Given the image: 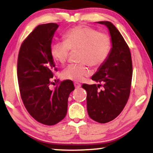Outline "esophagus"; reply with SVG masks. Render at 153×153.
Returning <instances> with one entry per match:
<instances>
[{
	"label": "esophagus",
	"instance_id": "34e87169",
	"mask_svg": "<svg viewBox=\"0 0 153 153\" xmlns=\"http://www.w3.org/2000/svg\"><path fill=\"white\" fill-rule=\"evenodd\" d=\"M74 86H75V88H79L81 87V84L79 83H78V82H74Z\"/></svg>",
	"mask_w": 153,
	"mask_h": 153
}]
</instances>
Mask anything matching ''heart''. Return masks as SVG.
I'll return each mask as SVG.
<instances>
[{
    "label": "heart",
    "mask_w": 153,
    "mask_h": 153,
    "mask_svg": "<svg viewBox=\"0 0 153 153\" xmlns=\"http://www.w3.org/2000/svg\"><path fill=\"white\" fill-rule=\"evenodd\" d=\"M65 41H56L51 45V55L55 61L64 64L68 61L70 50L79 49L80 63L69 65L62 72V77L80 81L88 76L94 68L101 66L107 60L112 47L110 35L100 33L87 26H77L64 35Z\"/></svg>",
    "instance_id": "heart-1"
}]
</instances>
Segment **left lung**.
<instances>
[{"instance_id":"8db88e82","label":"left lung","mask_w":153,"mask_h":153,"mask_svg":"<svg viewBox=\"0 0 153 153\" xmlns=\"http://www.w3.org/2000/svg\"><path fill=\"white\" fill-rule=\"evenodd\" d=\"M109 30L112 48L107 60L92 76L103 85L83 84L87 92V110L90 118L100 123L111 121L122 112L128 101L132 78L129 48L112 23L99 22ZM101 85L103 88L100 90Z\"/></svg>"}]
</instances>
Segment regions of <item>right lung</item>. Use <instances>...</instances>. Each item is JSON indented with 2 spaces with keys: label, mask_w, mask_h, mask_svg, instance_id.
<instances>
[{
  "label": "right lung",
  "mask_w": 153,
  "mask_h": 153,
  "mask_svg": "<svg viewBox=\"0 0 153 153\" xmlns=\"http://www.w3.org/2000/svg\"><path fill=\"white\" fill-rule=\"evenodd\" d=\"M58 28L54 23L37 26L23 42L17 60V78L23 103L35 120L49 126L65 117L69 95L74 90L71 80L60 81L53 91L49 88L53 72L57 71L51 47Z\"/></svg>",
  "instance_id": "1"
}]
</instances>
